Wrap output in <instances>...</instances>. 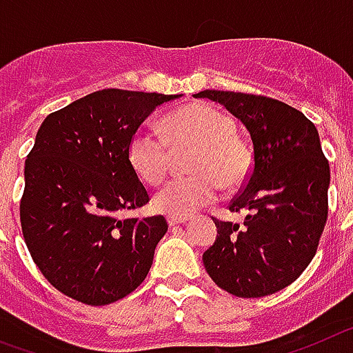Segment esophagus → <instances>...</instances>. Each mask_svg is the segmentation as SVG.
<instances>
[{
	"label": "esophagus",
	"mask_w": 353,
	"mask_h": 353,
	"mask_svg": "<svg viewBox=\"0 0 353 353\" xmlns=\"http://www.w3.org/2000/svg\"><path fill=\"white\" fill-rule=\"evenodd\" d=\"M167 222L170 228H176V225H183V223L188 222V219H186V216H183V219H181V216H168Z\"/></svg>",
	"instance_id": "esophagus-1"
}]
</instances>
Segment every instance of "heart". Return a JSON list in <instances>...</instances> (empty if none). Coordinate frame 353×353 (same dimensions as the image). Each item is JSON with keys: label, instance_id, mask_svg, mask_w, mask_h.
<instances>
[{"label": "heart", "instance_id": "b5f03b06", "mask_svg": "<svg viewBox=\"0 0 353 353\" xmlns=\"http://www.w3.org/2000/svg\"><path fill=\"white\" fill-rule=\"evenodd\" d=\"M195 149L194 176L170 181L154 197V208L168 216H190L219 197L220 186L238 188L249 177L250 154L236 139V122L213 104L194 103L165 119V133L143 125L128 145L131 167L145 183L159 185L170 170L174 149Z\"/></svg>", "mask_w": 353, "mask_h": 353}]
</instances>
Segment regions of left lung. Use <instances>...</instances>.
Masks as SVG:
<instances>
[{"mask_svg": "<svg viewBox=\"0 0 353 353\" xmlns=\"http://www.w3.org/2000/svg\"><path fill=\"white\" fill-rule=\"evenodd\" d=\"M250 133L254 167L243 192L229 204L243 223L214 219L216 240L202 261L213 283L241 299L290 286L307 268L323 232L330 185L318 130L283 101L254 94L202 90Z\"/></svg>", "mask_w": 353, "mask_h": 353, "instance_id": "8db88e82", "label": "left lung"}]
</instances>
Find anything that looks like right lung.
Returning a JSON list of instances; mask_svg holds the SVG:
<instances>
[{
	"instance_id": "add662e5",
	"label": "right lung",
	"mask_w": 353,
	"mask_h": 353,
	"mask_svg": "<svg viewBox=\"0 0 353 353\" xmlns=\"http://www.w3.org/2000/svg\"><path fill=\"white\" fill-rule=\"evenodd\" d=\"M181 97L104 88L49 113L24 163L21 228L49 283L70 299L106 305L134 291L151 270L167 220L119 219L149 195L128 145L159 104Z\"/></svg>"
}]
</instances>
